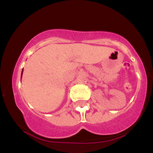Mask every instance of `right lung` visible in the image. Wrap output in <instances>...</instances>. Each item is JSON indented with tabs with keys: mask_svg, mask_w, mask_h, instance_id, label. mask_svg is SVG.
Listing matches in <instances>:
<instances>
[{
	"mask_svg": "<svg viewBox=\"0 0 153 153\" xmlns=\"http://www.w3.org/2000/svg\"><path fill=\"white\" fill-rule=\"evenodd\" d=\"M23 71H24V69L22 70V74H23Z\"/></svg>",
	"mask_w": 153,
	"mask_h": 153,
	"instance_id": "1",
	"label": "right lung"
}]
</instances>
